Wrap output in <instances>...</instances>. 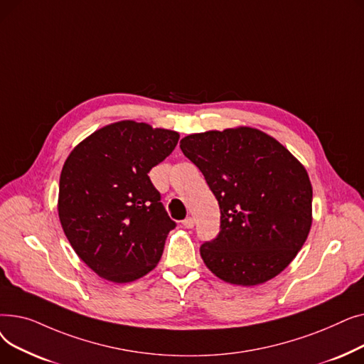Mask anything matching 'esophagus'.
I'll list each match as a JSON object with an SVG mask.
<instances>
[{"label": "esophagus", "mask_w": 364, "mask_h": 364, "mask_svg": "<svg viewBox=\"0 0 364 364\" xmlns=\"http://www.w3.org/2000/svg\"><path fill=\"white\" fill-rule=\"evenodd\" d=\"M183 225L186 228H193L195 227V220L192 217H187L184 221H183Z\"/></svg>", "instance_id": "esophagus-1"}]
</instances>
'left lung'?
Masks as SVG:
<instances>
[{
	"mask_svg": "<svg viewBox=\"0 0 364 364\" xmlns=\"http://www.w3.org/2000/svg\"><path fill=\"white\" fill-rule=\"evenodd\" d=\"M180 149L200 169L220 205L221 230L200 246L205 265L239 286L280 274L311 228L307 169L276 139L251 127L190 134Z\"/></svg>",
	"mask_w": 364,
	"mask_h": 364,
	"instance_id": "8db88e82",
	"label": "left lung"
}]
</instances>
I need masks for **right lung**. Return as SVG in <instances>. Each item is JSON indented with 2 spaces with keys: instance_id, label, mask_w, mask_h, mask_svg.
<instances>
[{
  "instance_id": "right-lung-1",
  "label": "right lung",
  "mask_w": 364,
  "mask_h": 364,
  "mask_svg": "<svg viewBox=\"0 0 364 364\" xmlns=\"http://www.w3.org/2000/svg\"><path fill=\"white\" fill-rule=\"evenodd\" d=\"M178 139L177 131L119 121L94 131L65 161L60 224L76 255L102 279L129 283L158 265L176 223L147 174Z\"/></svg>"
}]
</instances>
